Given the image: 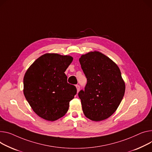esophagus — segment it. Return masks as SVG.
<instances>
[{"instance_id":"esophagus-1","label":"esophagus","mask_w":152,"mask_h":152,"mask_svg":"<svg viewBox=\"0 0 152 152\" xmlns=\"http://www.w3.org/2000/svg\"><path fill=\"white\" fill-rule=\"evenodd\" d=\"M76 88H77V92L78 93V92H79V90H80V86H79V85L77 84V85L76 86Z\"/></svg>"}]
</instances>
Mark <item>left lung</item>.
<instances>
[{
    "mask_svg": "<svg viewBox=\"0 0 152 152\" xmlns=\"http://www.w3.org/2000/svg\"><path fill=\"white\" fill-rule=\"evenodd\" d=\"M79 62L87 78L84 90L78 94L88 118L103 120L112 115L123 99L125 85L118 66L102 53L83 55Z\"/></svg>",
    "mask_w": 152,
    "mask_h": 152,
    "instance_id": "1",
    "label": "left lung"
}]
</instances>
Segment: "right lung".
<instances>
[{
	"label": "right lung",
	"mask_w": 152,
	"mask_h": 152,
	"mask_svg": "<svg viewBox=\"0 0 152 152\" xmlns=\"http://www.w3.org/2000/svg\"><path fill=\"white\" fill-rule=\"evenodd\" d=\"M73 57L45 54L37 58L24 77V94L30 106L40 117L55 121L67 113L69 103L77 89L67 83L65 70Z\"/></svg>",
	"instance_id": "right-lung-1"
}]
</instances>
